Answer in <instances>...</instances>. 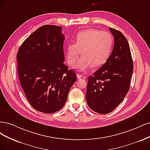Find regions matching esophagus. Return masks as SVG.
Segmentation results:
<instances>
[{
  "label": "esophagus",
  "mask_w": 150,
  "mask_h": 150,
  "mask_svg": "<svg viewBox=\"0 0 150 150\" xmlns=\"http://www.w3.org/2000/svg\"><path fill=\"white\" fill-rule=\"evenodd\" d=\"M83 75L82 74H78V75H77V79H80L81 78H83Z\"/></svg>",
  "instance_id": "obj_1"
}]
</instances>
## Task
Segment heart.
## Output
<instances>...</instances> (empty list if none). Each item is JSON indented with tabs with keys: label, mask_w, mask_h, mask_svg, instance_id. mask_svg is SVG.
Listing matches in <instances>:
<instances>
[{
	"label": "heart",
	"mask_w": 150,
	"mask_h": 150,
	"mask_svg": "<svg viewBox=\"0 0 150 150\" xmlns=\"http://www.w3.org/2000/svg\"><path fill=\"white\" fill-rule=\"evenodd\" d=\"M113 45V38L107 31L95 28L81 30L76 33L75 43H69L66 49V59L73 64L81 51L82 56L72 65L74 69L85 71L93 66L98 67L107 61Z\"/></svg>",
	"instance_id": "1"
}]
</instances>
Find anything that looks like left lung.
<instances>
[{
  "instance_id": "1",
  "label": "left lung",
  "mask_w": 150,
  "mask_h": 150,
  "mask_svg": "<svg viewBox=\"0 0 150 150\" xmlns=\"http://www.w3.org/2000/svg\"><path fill=\"white\" fill-rule=\"evenodd\" d=\"M114 47L107 61L88 79L86 100L100 114L112 112L123 101L129 89L133 71L128 42L122 32L110 28Z\"/></svg>"
}]
</instances>
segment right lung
Returning a JSON list of instances; mask_svg holds the SVG:
<instances>
[{
  "instance_id": "1",
  "label": "right lung",
  "mask_w": 150,
  "mask_h": 150,
  "mask_svg": "<svg viewBox=\"0 0 150 150\" xmlns=\"http://www.w3.org/2000/svg\"><path fill=\"white\" fill-rule=\"evenodd\" d=\"M62 27L45 25L32 33L17 55L18 79L35 110L53 113L65 104L76 75L64 64Z\"/></svg>"
}]
</instances>
